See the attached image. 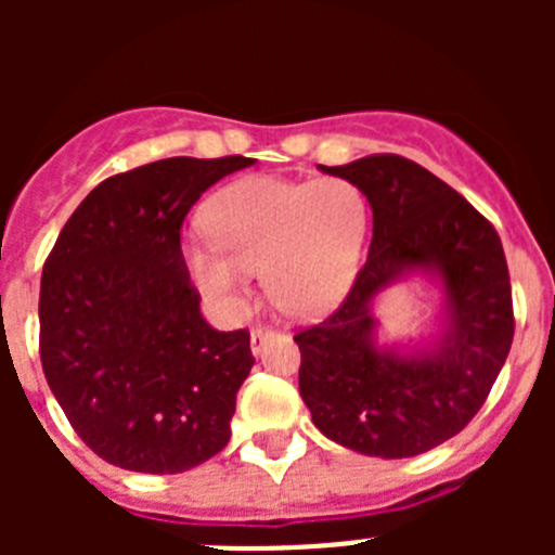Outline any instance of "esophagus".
Listing matches in <instances>:
<instances>
[{
  "label": "esophagus",
  "instance_id": "esophagus-1",
  "mask_svg": "<svg viewBox=\"0 0 555 555\" xmlns=\"http://www.w3.org/2000/svg\"><path fill=\"white\" fill-rule=\"evenodd\" d=\"M272 336H278V331H272V327H261V325H255L253 331H249V350L253 352H261L263 341H269Z\"/></svg>",
  "mask_w": 555,
  "mask_h": 555
}]
</instances>
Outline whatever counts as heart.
Segmentation results:
<instances>
[{
    "mask_svg": "<svg viewBox=\"0 0 555 555\" xmlns=\"http://www.w3.org/2000/svg\"><path fill=\"white\" fill-rule=\"evenodd\" d=\"M370 208L345 178L238 180L205 208V242L185 244L191 278L224 308H235L249 274L288 317L320 320L345 300L364 249Z\"/></svg>",
    "mask_w": 555,
    "mask_h": 555,
    "instance_id": "heart-1",
    "label": "heart"
}]
</instances>
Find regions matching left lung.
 I'll use <instances>...</instances> for the list:
<instances>
[{
    "label": "left lung",
    "mask_w": 555,
    "mask_h": 555,
    "mask_svg": "<svg viewBox=\"0 0 555 555\" xmlns=\"http://www.w3.org/2000/svg\"><path fill=\"white\" fill-rule=\"evenodd\" d=\"M322 171L364 191L372 242L345 302L294 336L300 395L313 425L341 448L420 455L467 428L506 364L514 311L503 244L459 191L414 160L370 155ZM414 271L443 283V331L409 353L380 348L371 302Z\"/></svg>",
    "instance_id": "1"
}]
</instances>
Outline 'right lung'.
Here are the masks:
<instances>
[{"instance_id":"obj_1","label":"right lung","mask_w":555,"mask_h":555,"mask_svg":"<svg viewBox=\"0 0 555 555\" xmlns=\"http://www.w3.org/2000/svg\"><path fill=\"white\" fill-rule=\"evenodd\" d=\"M253 158H166L102 180L41 274V364L82 442L130 473L175 475L228 444L255 358L199 313L180 249L191 205Z\"/></svg>"}]
</instances>
